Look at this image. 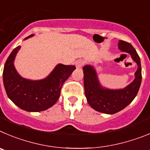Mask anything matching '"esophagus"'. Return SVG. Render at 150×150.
I'll list each match as a JSON object with an SVG mask.
<instances>
[{
  "label": "esophagus",
  "mask_w": 150,
  "mask_h": 150,
  "mask_svg": "<svg viewBox=\"0 0 150 150\" xmlns=\"http://www.w3.org/2000/svg\"><path fill=\"white\" fill-rule=\"evenodd\" d=\"M83 63H84V62L83 60H78L75 62V66H76L77 68H81L83 65Z\"/></svg>",
  "instance_id": "34e87169"
}]
</instances>
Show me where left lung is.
<instances>
[{
  "mask_svg": "<svg viewBox=\"0 0 150 150\" xmlns=\"http://www.w3.org/2000/svg\"><path fill=\"white\" fill-rule=\"evenodd\" d=\"M119 48L122 52L130 54L137 64L135 79L125 88L118 90L103 89L98 83L94 69L88 65L83 68L84 92L87 102L96 110L105 114H114L125 108L135 98L141 83V60L136 50L130 43L123 40L119 41Z\"/></svg>",
  "mask_w": 150,
  "mask_h": 150,
  "instance_id": "8db88e82",
  "label": "left lung"
}]
</instances>
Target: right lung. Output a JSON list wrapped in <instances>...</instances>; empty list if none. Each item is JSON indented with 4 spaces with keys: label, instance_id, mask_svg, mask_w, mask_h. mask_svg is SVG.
<instances>
[{
    "label": "right lung",
    "instance_id": "right-lung-1",
    "mask_svg": "<svg viewBox=\"0 0 150 150\" xmlns=\"http://www.w3.org/2000/svg\"><path fill=\"white\" fill-rule=\"evenodd\" d=\"M32 35L26 37V39ZM21 48L13 49L5 63L3 81L6 94L14 104L27 111H42L53 106L60 96L62 86L71 75L75 66L59 64L46 78L30 81L22 78L16 72L13 60Z\"/></svg>",
    "mask_w": 150,
    "mask_h": 150
}]
</instances>
